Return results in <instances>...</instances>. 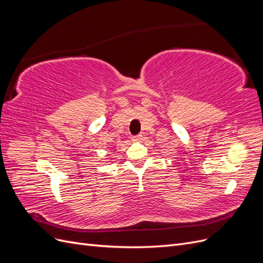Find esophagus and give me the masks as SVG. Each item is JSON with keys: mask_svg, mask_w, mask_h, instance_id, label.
I'll use <instances>...</instances> for the list:
<instances>
[{"mask_svg": "<svg viewBox=\"0 0 263 263\" xmlns=\"http://www.w3.org/2000/svg\"><path fill=\"white\" fill-rule=\"evenodd\" d=\"M141 138H142L141 135H137V136H133L132 137V141L133 142H139L141 140Z\"/></svg>", "mask_w": 263, "mask_h": 263, "instance_id": "obj_1", "label": "esophagus"}]
</instances>
